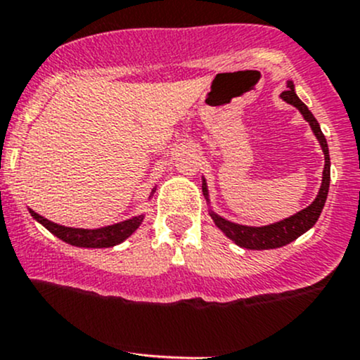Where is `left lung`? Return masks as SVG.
Wrapping results in <instances>:
<instances>
[{
	"instance_id": "obj_1",
	"label": "left lung",
	"mask_w": 360,
	"mask_h": 360,
	"mask_svg": "<svg viewBox=\"0 0 360 360\" xmlns=\"http://www.w3.org/2000/svg\"><path fill=\"white\" fill-rule=\"evenodd\" d=\"M280 98H282L283 102H287V104L294 105V108L302 114L304 120L309 122L316 140L321 145L323 153H325V169H323L321 186H319V191L318 195H316V198L313 200V203H311L309 207L304 208V210L294 213V215L287 217V219L283 220H278V222L255 227V225L231 222V220L224 219L222 215H219V213L213 210L210 195H208L207 179L201 177V189H203V196L205 200H207L208 207H210L208 208V213H210L212 220L229 239L234 240L239 248H244V250H275V248L287 246L292 240L297 239L299 236H302L304 232L309 231V229L314 227V224L318 222L323 207H325L328 189H330V152H328L326 138L323 135L321 128H319V122L316 121L313 112L307 109V105L297 97V94H295V85L292 80H287V90L280 94Z\"/></svg>"
}]
</instances>
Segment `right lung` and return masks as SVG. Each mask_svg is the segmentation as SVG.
<instances>
[{"mask_svg":"<svg viewBox=\"0 0 360 360\" xmlns=\"http://www.w3.org/2000/svg\"><path fill=\"white\" fill-rule=\"evenodd\" d=\"M157 186L152 189L148 200L152 198L153 193H155ZM32 219L37 220L39 224L44 225L51 234H54L65 243L71 244V246L77 248H112L117 246V244L124 243L133 232L140 227L141 222L145 219V213H140V215L131 217L128 220H122V222L105 225V227L98 229H78V227H65V225H59L51 222V220L44 219L42 215H39L37 212H34L32 208H29Z\"/></svg>","mask_w":360,"mask_h":360,"instance_id":"1","label":"right lung"}]
</instances>
